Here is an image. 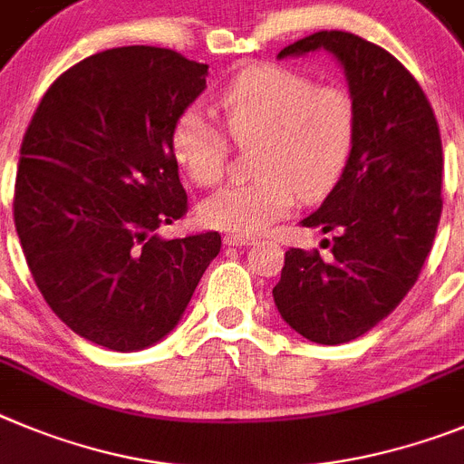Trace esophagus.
Segmentation results:
<instances>
[{"mask_svg": "<svg viewBox=\"0 0 464 464\" xmlns=\"http://www.w3.org/2000/svg\"><path fill=\"white\" fill-rule=\"evenodd\" d=\"M224 242L227 245H254V237L242 236V233H228V236H224Z\"/></svg>", "mask_w": 464, "mask_h": 464, "instance_id": "34e87169", "label": "esophagus"}]
</instances>
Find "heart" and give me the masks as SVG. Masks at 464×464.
Masks as SVG:
<instances>
[{"label":"heart","instance_id":"1","mask_svg":"<svg viewBox=\"0 0 464 464\" xmlns=\"http://www.w3.org/2000/svg\"><path fill=\"white\" fill-rule=\"evenodd\" d=\"M224 129L240 148H254L256 180L228 185L198 208L201 222L222 231L258 233L294 208L298 194L319 198L352 160L358 108L349 90L319 85L289 66L240 71L215 97ZM170 152L201 187L222 180L228 145L198 108H187L170 129Z\"/></svg>","mask_w":464,"mask_h":464}]
</instances>
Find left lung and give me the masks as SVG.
<instances>
[{"label": "left lung", "mask_w": 464, "mask_h": 464, "mask_svg": "<svg viewBox=\"0 0 464 464\" xmlns=\"http://www.w3.org/2000/svg\"><path fill=\"white\" fill-rule=\"evenodd\" d=\"M325 48L344 66L358 136L344 173L303 227L333 233L331 256L291 247L273 295L316 344L365 335L419 279L441 217V136L416 78L388 50L349 32H316L279 57Z\"/></svg>", "instance_id": "1"}]
</instances>
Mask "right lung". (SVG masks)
Listing matches in <instances>:
<instances>
[{"label":"right lung","instance_id":"right-lung-1","mask_svg":"<svg viewBox=\"0 0 464 464\" xmlns=\"http://www.w3.org/2000/svg\"><path fill=\"white\" fill-rule=\"evenodd\" d=\"M206 76L169 48L103 50L48 87L24 131L14 222L29 273L71 331L112 352L173 331L222 247L217 231L157 236L189 210L170 129Z\"/></svg>","mask_w":464,"mask_h":464}]
</instances>
